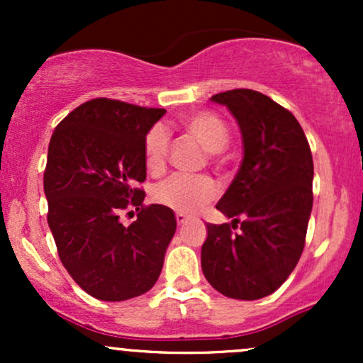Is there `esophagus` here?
Here are the masks:
<instances>
[{"label": "esophagus", "instance_id": "obj_1", "mask_svg": "<svg viewBox=\"0 0 363 363\" xmlns=\"http://www.w3.org/2000/svg\"><path fill=\"white\" fill-rule=\"evenodd\" d=\"M176 220H177V225H184L187 220V215H184V213H176Z\"/></svg>", "mask_w": 363, "mask_h": 363}]
</instances>
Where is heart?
Returning <instances> with one entry per match:
<instances>
[{
  "mask_svg": "<svg viewBox=\"0 0 363 363\" xmlns=\"http://www.w3.org/2000/svg\"><path fill=\"white\" fill-rule=\"evenodd\" d=\"M182 128L201 143L210 153H220L227 148L230 135L227 124L211 112H196L182 119ZM170 136L162 124H157L143 140V160L147 170L160 174L165 170L169 157ZM216 198V186L206 176H174L160 182L153 189V199L158 205L179 213H194Z\"/></svg>",
  "mask_w": 363,
  "mask_h": 363,
  "instance_id": "1",
  "label": "heart"
}]
</instances>
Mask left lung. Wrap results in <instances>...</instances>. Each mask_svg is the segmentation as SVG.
Instances as JSON below:
<instances>
[{
  "mask_svg": "<svg viewBox=\"0 0 363 363\" xmlns=\"http://www.w3.org/2000/svg\"><path fill=\"white\" fill-rule=\"evenodd\" d=\"M242 135L239 172L216 210L230 223H208L203 274L225 297L257 301L280 289L301 259L312 211L314 164L290 111L249 89L216 94ZM239 224L241 230H231Z\"/></svg>",
  "mask_w": 363,
  "mask_h": 363,
  "instance_id": "obj_1",
  "label": "left lung"
}]
</instances>
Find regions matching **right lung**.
I'll return each instance as SVG.
<instances>
[{
	"label": "right lung",
	"instance_id": "add662e5",
	"mask_svg": "<svg viewBox=\"0 0 363 363\" xmlns=\"http://www.w3.org/2000/svg\"><path fill=\"white\" fill-rule=\"evenodd\" d=\"M164 109L111 99L82 104L54 129L44 172L48 223L66 272L99 301L121 302L155 285L176 215L143 206V140ZM136 206L129 228L118 213Z\"/></svg>",
	"mask_w": 363,
	"mask_h": 363
}]
</instances>
